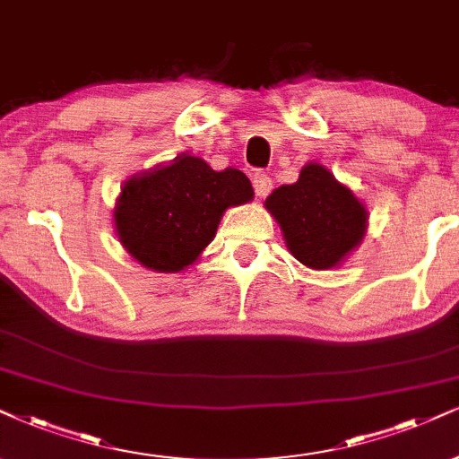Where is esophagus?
Instances as JSON below:
<instances>
[{"mask_svg": "<svg viewBox=\"0 0 459 459\" xmlns=\"http://www.w3.org/2000/svg\"><path fill=\"white\" fill-rule=\"evenodd\" d=\"M253 189H255V194L259 197H265L273 191V178L265 172H255L253 174Z\"/></svg>", "mask_w": 459, "mask_h": 459, "instance_id": "esophagus-1", "label": "esophagus"}]
</instances>
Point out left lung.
Segmentation results:
<instances>
[{
  "label": "left lung",
  "instance_id": "obj_1",
  "mask_svg": "<svg viewBox=\"0 0 459 459\" xmlns=\"http://www.w3.org/2000/svg\"><path fill=\"white\" fill-rule=\"evenodd\" d=\"M265 208L281 223L291 255L315 270L341 264L366 234L361 202L319 163H308L298 183L274 189Z\"/></svg>",
  "mask_w": 459,
  "mask_h": 459
}]
</instances>
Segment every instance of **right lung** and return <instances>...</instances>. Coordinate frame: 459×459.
I'll use <instances>...</instances> for the list:
<instances>
[{
    "label": "right lung",
    "mask_w": 459,
    "mask_h": 459,
    "mask_svg": "<svg viewBox=\"0 0 459 459\" xmlns=\"http://www.w3.org/2000/svg\"><path fill=\"white\" fill-rule=\"evenodd\" d=\"M253 200L240 169L214 172L200 157L180 155L166 168L127 180L115 223L134 259L160 273H178L211 245L225 208Z\"/></svg>",
    "instance_id": "obj_1"
}]
</instances>
